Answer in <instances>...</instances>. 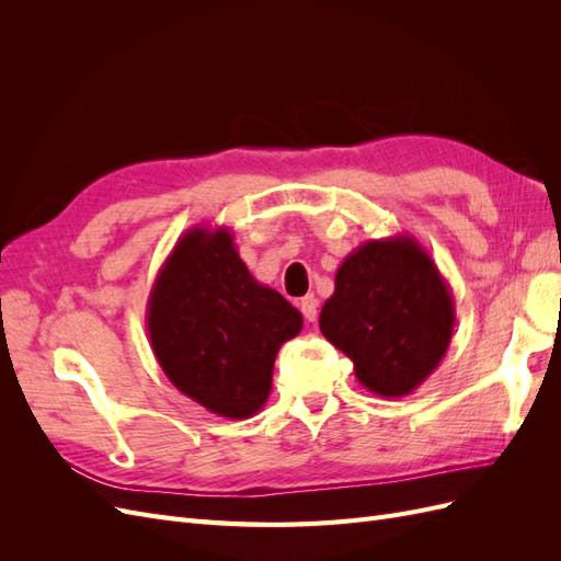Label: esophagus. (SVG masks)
Returning a JSON list of instances; mask_svg holds the SVG:
<instances>
[{
	"label": "esophagus",
	"instance_id": "obj_1",
	"mask_svg": "<svg viewBox=\"0 0 561 561\" xmlns=\"http://www.w3.org/2000/svg\"><path fill=\"white\" fill-rule=\"evenodd\" d=\"M299 309H301L304 318H307L309 322H313L318 318V299L313 295H307V297L299 301Z\"/></svg>",
	"mask_w": 561,
	"mask_h": 561
}]
</instances>
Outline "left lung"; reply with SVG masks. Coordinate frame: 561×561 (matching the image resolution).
Masks as SVG:
<instances>
[{"label": "left lung", "instance_id": "8db88e82", "mask_svg": "<svg viewBox=\"0 0 561 561\" xmlns=\"http://www.w3.org/2000/svg\"><path fill=\"white\" fill-rule=\"evenodd\" d=\"M454 297L410 233L365 241L336 268L320 332L348 355L355 379L381 398L410 396L443 363Z\"/></svg>", "mask_w": 561, "mask_h": 561}]
</instances>
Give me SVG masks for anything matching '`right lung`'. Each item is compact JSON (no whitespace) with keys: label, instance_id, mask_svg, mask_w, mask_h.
<instances>
[{"label":"right lung","instance_id":"1","mask_svg":"<svg viewBox=\"0 0 561 561\" xmlns=\"http://www.w3.org/2000/svg\"><path fill=\"white\" fill-rule=\"evenodd\" d=\"M301 313L252 278L227 227H192L168 254L147 301V334L163 375L208 412L257 414L278 348Z\"/></svg>","mask_w":561,"mask_h":561}]
</instances>
